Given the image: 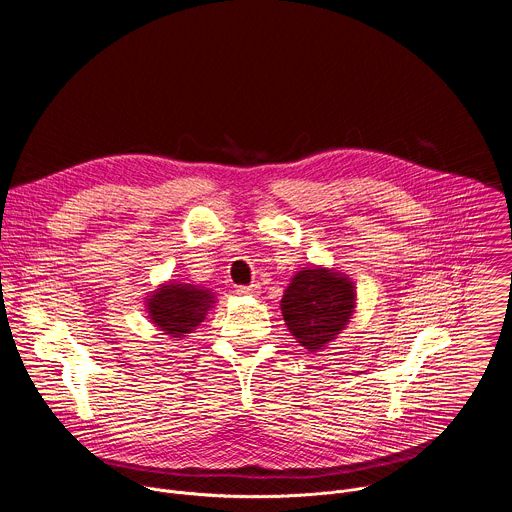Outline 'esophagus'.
Masks as SVG:
<instances>
[{
  "label": "esophagus",
  "mask_w": 512,
  "mask_h": 512,
  "mask_svg": "<svg viewBox=\"0 0 512 512\" xmlns=\"http://www.w3.org/2000/svg\"><path fill=\"white\" fill-rule=\"evenodd\" d=\"M237 294H241V296H255V294H259V285L257 283L237 285Z\"/></svg>",
  "instance_id": "34e87169"
}]
</instances>
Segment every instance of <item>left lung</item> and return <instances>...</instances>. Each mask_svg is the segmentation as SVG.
<instances>
[{
	"label": "left lung",
	"instance_id": "8db88e82",
	"mask_svg": "<svg viewBox=\"0 0 512 512\" xmlns=\"http://www.w3.org/2000/svg\"><path fill=\"white\" fill-rule=\"evenodd\" d=\"M354 308L350 281L326 269H304L285 289L281 314L289 332L316 352L348 322Z\"/></svg>",
	"mask_w": 512,
	"mask_h": 512
}]
</instances>
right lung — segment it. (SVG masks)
<instances>
[{
    "instance_id": "1",
    "label": "right lung",
    "mask_w": 512,
    "mask_h": 512,
    "mask_svg": "<svg viewBox=\"0 0 512 512\" xmlns=\"http://www.w3.org/2000/svg\"><path fill=\"white\" fill-rule=\"evenodd\" d=\"M212 296L208 289L192 287V285H164L158 294L150 300V316L152 320L174 338L188 334L196 328L206 310L210 308Z\"/></svg>"
}]
</instances>
